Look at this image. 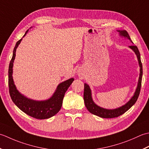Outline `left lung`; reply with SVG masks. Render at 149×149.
Instances as JSON below:
<instances>
[{
    "label": "left lung",
    "instance_id": "left-lung-1",
    "mask_svg": "<svg viewBox=\"0 0 149 149\" xmlns=\"http://www.w3.org/2000/svg\"><path fill=\"white\" fill-rule=\"evenodd\" d=\"M118 32L120 33V35L121 36H124L125 38H128L129 40L131 41L130 36L125 30H118ZM129 47L132 49L133 51L135 53L138 58V63L139 68H140V72H139V77L138 80V86L136 88V91L133 96L129 101L125 105L121 106L120 107L114 109H106L102 108L100 106L97 105L95 102H93L92 96H91V91L89 86L87 84H84V99L85 105H86L87 110L89 111L91 113H92L96 116H100L104 118H113L120 116V115L123 114L127 111L129 109L134 105L137 101L138 96L140 93L141 86V80H142V75H143V68H142V63L141 62V57L140 53L138 49L137 46L136 45H130Z\"/></svg>",
    "mask_w": 149,
    "mask_h": 149
}]
</instances>
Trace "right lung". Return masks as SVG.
<instances>
[{
  "mask_svg": "<svg viewBox=\"0 0 149 149\" xmlns=\"http://www.w3.org/2000/svg\"><path fill=\"white\" fill-rule=\"evenodd\" d=\"M28 31V30H27L24 36L26 35ZM22 40V38H21L16 43L13 49V56L9 65L8 85L10 95L14 104L26 114L35 118L36 119H47L53 116L60 110L65 93L72 81H74V78H70L60 83L58 86L53 95L49 99L44 100V101H36V100L26 98V96L20 94L14 84L12 74H13V62L15 55H16L15 54L16 49Z\"/></svg>",
  "mask_w": 149,
  "mask_h": 149,
  "instance_id": "right-lung-1",
  "label": "right lung"
}]
</instances>
